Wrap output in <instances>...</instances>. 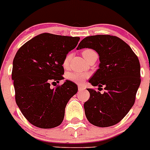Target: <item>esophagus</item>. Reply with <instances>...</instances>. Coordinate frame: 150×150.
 Listing matches in <instances>:
<instances>
[{
  "label": "esophagus",
  "mask_w": 150,
  "mask_h": 150,
  "mask_svg": "<svg viewBox=\"0 0 150 150\" xmlns=\"http://www.w3.org/2000/svg\"><path fill=\"white\" fill-rule=\"evenodd\" d=\"M78 87H79V91H83V90L84 89V87H83L81 84H79V86H78Z\"/></svg>",
  "instance_id": "34e87169"
}]
</instances>
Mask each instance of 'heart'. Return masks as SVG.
I'll list each match as a JSON object with an SVG mask.
<instances>
[{
    "label": "heart",
    "mask_w": 150,
    "mask_h": 150,
    "mask_svg": "<svg viewBox=\"0 0 150 150\" xmlns=\"http://www.w3.org/2000/svg\"><path fill=\"white\" fill-rule=\"evenodd\" d=\"M94 53H96V52L93 51L91 49H86V50H84L82 52V55L84 59H87L91 54ZM70 59H71V55L70 54H67L66 56V57L64 58V59H63V62H62V66H63V67L66 68L69 66ZM88 77V74L84 73V72H69L66 75V78H67L68 80L71 81L72 82L77 83V84L82 83Z\"/></svg>",
    "instance_id": "1"
}]
</instances>
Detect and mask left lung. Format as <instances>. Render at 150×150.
<instances>
[{"label":"left lung","mask_w":150,"mask_h":150,"mask_svg":"<svg viewBox=\"0 0 150 150\" xmlns=\"http://www.w3.org/2000/svg\"><path fill=\"white\" fill-rule=\"evenodd\" d=\"M83 48L93 49L100 57L99 69L89 82L98 86V90L103 86L106 90L101 93L88 88L90 99L84 104L86 117L97 127L116 125L134 104L140 84L139 59L129 45L115 36H88L81 41L77 50Z\"/></svg>","instance_id":"1"}]
</instances>
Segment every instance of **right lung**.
<instances>
[{
    "label": "right lung",
    "instance_id": "obj_1",
    "mask_svg": "<svg viewBox=\"0 0 150 150\" xmlns=\"http://www.w3.org/2000/svg\"><path fill=\"white\" fill-rule=\"evenodd\" d=\"M80 38L43 33L21 47L13 62L12 79L16 103L25 118L41 128L59 126L69 100L78 92L69 80L63 79V59L77 46Z\"/></svg>",
    "mask_w": 150,
    "mask_h": 150
}]
</instances>
